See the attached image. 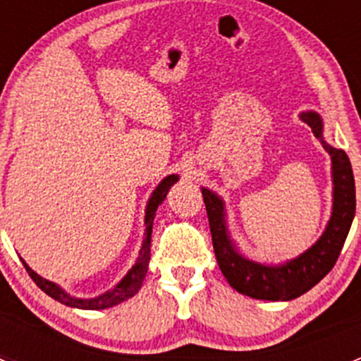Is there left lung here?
<instances>
[{"instance_id":"1","label":"left lung","mask_w":361,"mask_h":361,"mask_svg":"<svg viewBox=\"0 0 361 361\" xmlns=\"http://www.w3.org/2000/svg\"><path fill=\"white\" fill-rule=\"evenodd\" d=\"M300 118L319 137L332 157L334 206L332 216L322 238L307 251L281 265H264L243 257L228 235L224 201L214 192L202 188L209 220L214 255L228 285L239 293L260 300H292L318 285L336 265L356 209L355 176L344 150L330 147L323 140L322 116L314 111L300 113Z\"/></svg>"}]
</instances>
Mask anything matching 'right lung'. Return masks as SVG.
I'll return each mask as SVG.
<instances>
[{
  "instance_id": "add662e5",
  "label": "right lung",
  "mask_w": 361,
  "mask_h": 361,
  "mask_svg": "<svg viewBox=\"0 0 361 361\" xmlns=\"http://www.w3.org/2000/svg\"><path fill=\"white\" fill-rule=\"evenodd\" d=\"M176 181H178V174H169V176H166L162 181H160L159 187L155 188L152 197L148 199L147 211H145V227L147 228H145V239H143V246H141L140 250V257H137L136 264L133 265V269L123 276L122 281H120L113 290H108L106 293L94 298L73 297V295L64 292L61 286H57L56 283L49 281V279H43L42 276L36 274V272L23 260L27 274L31 276L32 281H35L43 292L49 295V297L56 298V300L61 302V304L69 305V307H76V309H92V311H97V309H108V307H113V305L120 304V302L127 300V298H130L133 295H136L137 290H140L141 285H143V279L148 271V262H150L152 227H154L155 211H157L159 204H162L164 199H166L167 192H169V188L173 187Z\"/></svg>"
}]
</instances>
